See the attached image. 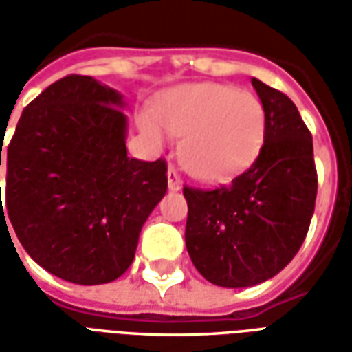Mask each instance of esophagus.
Segmentation results:
<instances>
[{
  "mask_svg": "<svg viewBox=\"0 0 352 352\" xmlns=\"http://www.w3.org/2000/svg\"><path fill=\"white\" fill-rule=\"evenodd\" d=\"M181 186H183V183H181V177H179V173H177L175 168H171L169 166L168 169V188L169 190H181Z\"/></svg>",
  "mask_w": 352,
  "mask_h": 352,
  "instance_id": "34e87169",
  "label": "esophagus"
}]
</instances>
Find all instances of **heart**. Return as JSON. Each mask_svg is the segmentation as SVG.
<instances>
[{"label": "heart", "instance_id": "obj_1", "mask_svg": "<svg viewBox=\"0 0 352 352\" xmlns=\"http://www.w3.org/2000/svg\"><path fill=\"white\" fill-rule=\"evenodd\" d=\"M153 115L139 116V128L153 141L184 135L181 162L184 169L206 183H222L256 160L265 138L262 101L247 90L201 82L169 90Z\"/></svg>", "mask_w": 352, "mask_h": 352}]
</instances>
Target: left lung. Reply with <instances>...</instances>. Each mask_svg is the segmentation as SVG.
Masks as SVG:
<instances>
[{"mask_svg":"<svg viewBox=\"0 0 352 352\" xmlns=\"http://www.w3.org/2000/svg\"><path fill=\"white\" fill-rule=\"evenodd\" d=\"M265 138L252 166L228 186H184L186 249L213 285L243 288L272 279L300 251L317 199L311 131L292 100L252 79Z\"/></svg>","mask_w":352,"mask_h":352,"instance_id":"obj_1","label":"left lung"}]
</instances>
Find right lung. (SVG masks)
Returning a JSON list of instances; mask_svg holds the SVG:
<instances>
[{
  "label": "right lung",
  "instance_id": "add662e5",
  "mask_svg": "<svg viewBox=\"0 0 352 352\" xmlns=\"http://www.w3.org/2000/svg\"><path fill=\"white\" fill-rule=\"evenodd\" d=\"M122 107L115 88L67 75L22 111L7 146L1 221L9 214L28 254L75 285L111 283L130 267L168 190L166 162L128 156Z\"/></svg>",
  "mask_w": 352,
  "mask_h": 352
}]
</instances>
